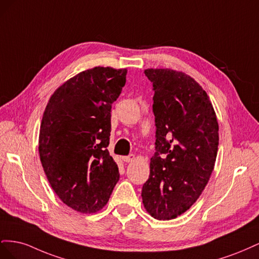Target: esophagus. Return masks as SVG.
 I'll use <instances>...</instances> for the list:
<instances>
[{"instance_id": "obj_1", "label": "esophagus", "mask_w": 259, "mask_h": 259, "mask_svg": "<svg viewBox=\"0 0 259 259\" xmlns=\"http://www.w3.org/2000/svg\"><path fill=\"white\" fill-rule=\"evenodd\" d=\"M123 161L124 162H126V163H130V162H132V161H134V159H135V155L134 154H130V155H126V156H123Z\"/></svg>"}]
</instances>
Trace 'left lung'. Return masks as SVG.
<instances>
[{"mask_svg": "<svg viewBox=\"0 0 259 259\" xmlns=\"http://www.w3.org/2000/svg\"><path fill=\"white\" fill-rule=\"evenodd\" d=\"M152 83L155 152L143 186L147 211L159 221L182 215L198 200L214 169L218 122L206 92L186 73L147 69Z\"/></svg>", "mask_w": 259, "mask_h": 259, "instance_id": "8db88e82", "label": "left lung"}]
</instances>
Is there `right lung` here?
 Segmentation results:
<instances>
[{"instance_id": "1", "label": "right lung", "mask_w": 259, "mask_h": 259, "mask_svg": "<svg viewBox=\"0 0 259 259\" xmlns=\"http://www.w3.org/2000/svg\"><path fill=\"white\" fill-rule=\"evenodd\" d=\"M126 69L95 67L58 88L45 108L38 152L59 199L80 213H96L120 178L109 153L111 108L126 82Z\"/></svg>"}]
</instances>
